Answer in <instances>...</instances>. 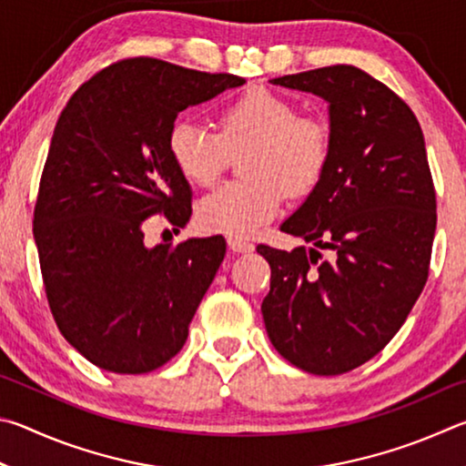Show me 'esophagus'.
<instances>
[{"instance_id":"esophagus-1","label":"esophagus","mask_w":466,"mask_h":466,"mask_svg":"<svg viewBox=\"0 0 466 466\" xmlns=\"http://www.w3.org/2000/svg\"><path fill=\"white\" fill-rule=\"evenodd\" d=\"M227 243H228V248H231L233 251H239V254H249V251H254V243L243 239V238H228Z\"/></svg>"}]
</instances>
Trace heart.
<instances>
[{
  "instance_id": "heart-1",
  "label": "heart",
  "mask_w": 466,
  "mask_h": 466,
  "mask_svg": "<svg viewBox=\"0 0 466 466\" xmlns=\"http://www.w3.org/2000/svg\"><path fill=\"white\" fill-rule=\"evenodd\" d=\"M331 127L321 114L299 112L290 97L251 87L218 112V133L192 120L169 128L167 153L187 182L208 187L231 155L243 157L249 179L220 186L198 204V223L210 233L246 238L272 220L284 196L300 198L321 184L331 161Z\"/></svg>"
}]
</instances>
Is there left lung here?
I'll use <instances>...</instances> for the list:
<instances>
[{"instance_id": "8db88e82", "label": "left lung", "mask_w": 466, "mask_h": 466, "mask_svg": "<svg viewBox=\"0 0 466 466\" xmlns=\"http://www.w3.org/2000/svg\"><path fill=\"white\" fill-rule=\"evenodd\" d=\"M272 84L325 97L333 145L321 184L280 227L311 249L258 246L272 270L262 315L290 364L333 377L377 356L426 287L434 179L413 110L366 71L331 65Z\"/></svg>"}]
</instances>
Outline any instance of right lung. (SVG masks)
<instances>
[{
    "mask_svg": "<svg viewBox=\"0 0 466 466\" xmlns=\"http://www.w3.org/2000/svg\"><path fill=\"white\" fill-rule=\"evenodd\" d=\"M246 79L127 56L69 97L35 204L45 295L63 338L104 370L145 374L171 360L225 258L220 235L145 246L155 215L184 228L186 177L167 135L187 106Z\"/></svg>",
    "mask_w": 466,
    "mask_h": 466,
    "instance_id": "add662e5",
    "label": "right lung"
}]
</instances>
